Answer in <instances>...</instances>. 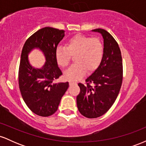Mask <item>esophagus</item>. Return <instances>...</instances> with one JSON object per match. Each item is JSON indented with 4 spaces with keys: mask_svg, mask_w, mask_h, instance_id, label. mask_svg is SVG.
<instances>
[{
    "mask_svg": "<svg viewBox=\"0 0 146 146\" xmlns=\"http://www.w3.org/2000/svg\"><path fill=\"white\" fill-rule=\"evenodd\" d=\"M77 82H69V85L70 86H72V85H74V84H76Z\"/></svg>",
    "mask_w": 146,
    "mask_h": 146,
    "instance_id": "obj_1",
    "label": "esophagus"
}]
</instances>
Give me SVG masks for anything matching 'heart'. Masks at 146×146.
Returning <instances> with one entry per match:
<instances>
[{
	"instance_id": "obj_1",
	"label": "heart",
	"mask_w": 146,
	"mask_h": 146,
	"mask_svg": "<svg viewBox=\"0 0 146 146\" xmlns=\"http://www.w3.org/2000/svg\"><path fill=\"white\" fill-rule=\"evenodd\" d=\"M104 56V45L100 39L76 34L65 43V47L58 46L55 56L60 67L66 68L74 57L75 64L65 72V78L78 80L85 75L95 71L100 66Z\"/></svg>"
}]
</instances>
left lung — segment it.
<instances>
[{
    "label": "left lung",
    "mask_w": 146,
    "mask_h": 146,
    "mask_svg": "<svg viewBox=\"0 0 146 146\" xmlns=\"http://www.w3.org/2000/svg\"><path fill=\"white\" fill-rule=\"evenodd\" d=\"M104 38V56L99 67L86 80L79 83L77 96L80 113L87 118H97L111 108L119 93L123 80L121 53L117 41L103 29L92 30Z\"/></svg>",
    "instance_id": "1"
}]
</instances>
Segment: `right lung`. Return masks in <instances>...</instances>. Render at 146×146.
Here are the masks:
<instances>
[{
    "mask_svg": "<svg viewBox=\"0 0 146 146\" xmlns=\"http://www.w3.org/2000/svg\"><path fill=\"white\" fill-rule=\"evenodd\" d=\"M64 36V30L46 27L31 35L22 50L18 71L20 90L28 108L39 116L48 117L56 113L68 88V82H55L62 75L55 53ZM36 48L40 50L46 58L41 69L33 68L28 59V54Z\"/></svg>",
    "mask_w": 146,
    "mask_h": 146,
    "instance_id": "obj_1",
    "label": "right lung"
}]
</instances>
